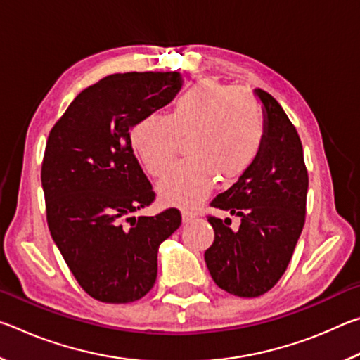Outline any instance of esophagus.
I'll list each match as a JSON object with an SVG mask.
<instances>
[{
  "mask_svg": "<svg viewBox=\"0 0 360 360\" xmlns=\"http://www.w3.org/2000/svg\"><path fill=\"white\" fill-rule=\"evenodd\" d=\"M193 219H195V214H193V212L182 211V222H184V224H188V222H192Z\"/></svg>",
  "mask_w": 360,
  "mask_h": 360,
  "instance_id": "1",
  "label": "esophagus"
}]
</instances>
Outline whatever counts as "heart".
<instances>
[{
  "mask_svg": "<svg viewBox=\"0 0 360 360\" xmlns=\"http://www.w3.org/2000/svg\"><path fill=\"white\" fill-rule=\"evenodd\" d=\"M191 135L184 158L158 182L169 205L195 208L210 193L217 176L238 179L252 168L265 143V122L257 100L233 85L203 79L182 92L167 115L149 114L131 129V146L150 174L173 160L179 138Z\"/></svg>",
  "mask_w": 360,
  "mask_h": 360,
  "instance_id": "1",
  "label": "heart"
}]
</instances>
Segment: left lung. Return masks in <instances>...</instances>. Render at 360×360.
<instances>
[{
	"label": "left lung",
	"instance_id": "left-lung-1",
	"mask_svg": "<svg viewBox=\"0 0 360 360\" xmlns=\"http://www.w3.org/2000/svg\"><path fill=\"white\" fill-rule=\"evenodd\" d=\"M265 143L260 157L211 206L240 216L238 230L227 219L208 217L214 241L205 262L219 288L236 297H259L284 275L307 214L308 172L300 136L281 105L265 90Z\"/></svg>",
	"mask_w": 360,
	"mask_h": 360
}]
</instances>
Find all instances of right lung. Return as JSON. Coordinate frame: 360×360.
Returning <instances> with one entry per match:
<instances>
[{
	"label": "right lung",
	"mask_w": 360,
	"mask_h": 360,
	"mask_svg": "<svg viewBox=\"0 0 360 360\" xmlns=\"http://www.w3.org/2000/svg\"><path fill=\"white\" fill-rule=\"evenodd\" d=\"M179 72L111 75L82 90L49 133L41 182L47 225L66 265L95 300L129 303L152 289L157 252L181 225L176 208L131 216L155 200L130 130L172 101Z\"/></svg>",
	"instance_id": "obj_1"
}]
</instances>
